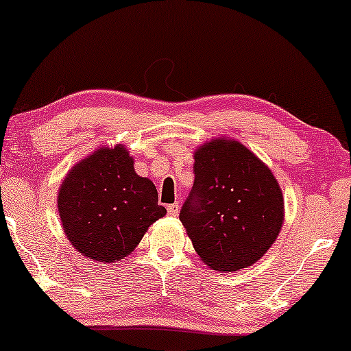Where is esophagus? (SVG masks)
I'll return each instance as SVG.
<instances>
[{
  "label": "esophagus",
  "mask_w": 351,
  "mask_h": 351,
  "mask_svg": "<svg viewBox=\"0 0 351 351\" xmlns=\"http://www.w3.org/2000/svg\"><path fill=\"white\" fill-rule=\"evenodd\" d=\"M179 210H180V208L177 203L167 206V214H169L171 217H177V215H179Z\"/></svg>",
  "instance_id": "34e87169"
}]
</instances>
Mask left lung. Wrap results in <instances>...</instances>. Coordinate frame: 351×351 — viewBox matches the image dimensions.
Masks as SVG:
<instances>
[{
    "label": "left lung",
    "mask_w": 351,
    "mask_h": 351,
    "mask_svg": "<svg viewBox=\"0 0 351 351\" xmlns=\"http://www.w3.org/2000/svg\"><path fill=\"white\" fill-rule=\"evenodd\" d=\"M193 158L195 182L180 222L196 254L215 271L254 265L276 241L285 222L276 177L234 138H210Z\"/></svg>",
    "instance_id": "1"
}]
</instances>
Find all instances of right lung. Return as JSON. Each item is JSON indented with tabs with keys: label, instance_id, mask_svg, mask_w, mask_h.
<instances>
[{
	"label": "right lung",
	"instance_id": "add662e5",
	"mask_svg": "<svg viewBox=\"0 0 351 351\" xmlns=\"http://www.w3.org/2000/svg\"><path fill=\"white\" fill-rule=\"evenodd\" d=\"M57 208L71 246L102 263L129 256L166 215L155 184L137 174L123 143L99 147L76 162L57 191Z\"/></svg>",
	"mask_w": 351,
	"mask_h": 351
}]
</instances>
